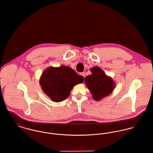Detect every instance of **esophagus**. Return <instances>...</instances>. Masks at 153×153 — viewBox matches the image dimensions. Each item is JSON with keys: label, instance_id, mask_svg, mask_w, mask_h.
Listing matches in <instances>:
<instances>
[{"label": "esophagus", "instance_id": "1", "mask_svg": "<svg viewBox=\"0 0 153 153\" xmlns=\"http://www.w3.org/2000/svg\"><path fill=\"white\" fill-rule=\"evenodd\" d=\"M80 75H82V76H83L84 77H85V72H82V73H80Z\"/></svg>", "mask_w": 153, "mask_h": 153}]
</instances>
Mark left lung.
Listing matches in <instances>:
<instances>
[{
  "label": "left lung",
  "mask_w": 153,
  "mask_h": 153,
  "mask_svg": "<svg viewBox=\"0 0 153 153\" xmlns=\"http://www.w3.org/2000/svg\"><path fill=\"white\" fill-rule=\"evenodd\" d=\"M90 69L91 74L85 77V83L93 99L100 101L113 91L116 84L113 79L106 75L102 68L96 66Z\"/></svg>",
  "instance_id": "left-lung-1"
}]
</instances>
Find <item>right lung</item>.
<instances>
[{
	"instance_id": "add662e5",
	"label": "right lung",
	"mask_w": 153,
	"mask_h": 153,
	"mask_svg": "<svg viewBox=\"0 0 153 153\" xmlns=\"http://www.w3.org/2000/svg\"><path fill=\"white\" fill-rule=\"evenodd\" d=\"M84 77L68 66L49 67L42 73L39 83L43 92L53 102L66 99L76 85L82 83Z\"/></svg>"
}]
</instances>
